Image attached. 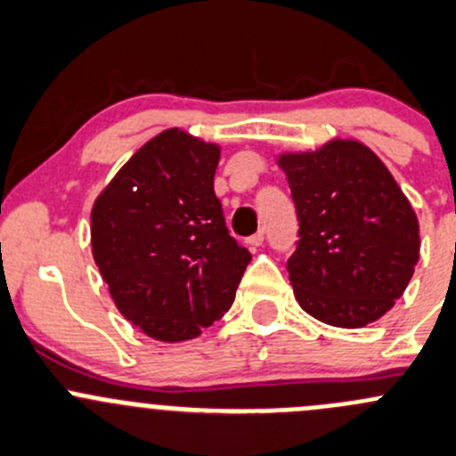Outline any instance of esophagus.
<instances>
[{"label": "esophagus", "mask_w": 456, "mask_h": 456, "mask_svg": "<svg viewBox=\"0 0 456 456\" xmlns=\"http://www.w3.org/2000/svg\"><path fill=\"white\" fill-rule=\"evenodd\" d=\"M246 243L250 248H259L261 243H264V232H256V234H252V237H248L246 239Z\"/></svg>", "instance_id": "obj_1"}]
</instances>
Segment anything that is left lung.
I'll use <instances>...</instances> for the list:
<instances>
[{"label":"left lung","mask_w":456,"mask_h":456,"mask_svg":"<svg viewBox=\"0 0 456 456\" xmlns=\"http://www.w3.org/2000/svg\"><path fill=\"white\" fill-rule=\"evenodd\" d=\"M299 219L288 259L297 301L319 322L363 328L403 295L419 261V222L386 164L357 139L277 157Z\"/></svg>","instance_id":"left-lung-1"}]
</instances>
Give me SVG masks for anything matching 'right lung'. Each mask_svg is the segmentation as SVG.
Returning <instances> with one entry per match:
<instances>
[{
    "instance_id": "obj_1",
    "label": "right lung",
    "mask_w": 456,
    "mask_h": 456,
    "mask_svg": "<svg viewBox=\"0 0 456 456\" xmlns=\"http://www.w3.org/2000/svg\"><path fill=\"white\" fill-rule=\"evenodd\" d=\"M219 155L217 143L168 128L93 204L94 264L117 310L157 341L195 339L222 319L252 259L215 195Z\"/></svg>"
}]
</instances>
